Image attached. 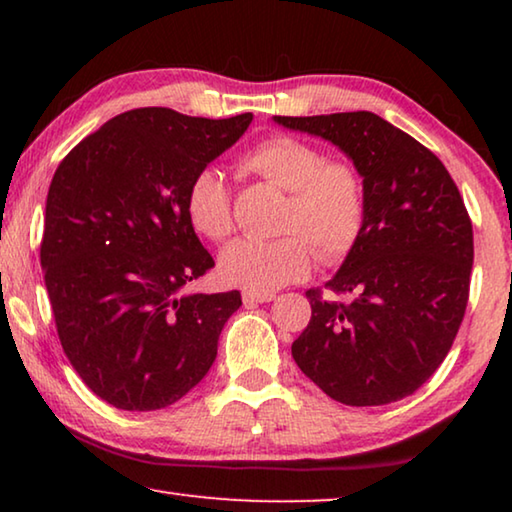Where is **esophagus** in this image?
I'll return each mask as SVG.
<instances>
[{
  "mask_svg": "<svg viewBox=\"0 0 512 512\" xmlns=\"http://www.w3.org/2000/svg\"><path fill=\"white\" fill-rule=\"evenodd\" d=\"M244 302L246 305H257V302H271L275 298V293H259V291H250V289H244Z\"/></svg>",
  "mask_w": 512,
  "mask_h": 512,
  "instance_id": "34e87169",
  "label": "esophagus"
}]
</instances>
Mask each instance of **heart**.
Masks as SVG:
<instances>
[{
  "label": "heart",
  "mask_w": 512,
  "mask_h": 512,
  "mask_svg": "<svg viewBox=\"0 0 512 512\" xmlns=\"http://www.w3.org/2000/svg\"><path fill=\"white\" fill-rule=\"evenodd\" d=\"M241 167L289 192L273 241L239 239L223 250V280L250 291L268 293L307 277L314 264H334L350 253L366 223V183L352 162L329 160L320 146L296 135H271L241 158ZM194 230L223 241L235 230L230 187L223 173L203 167L189 180L185 196Z\"/></svg>",
  "instance_id": "1"
}]
</instances>
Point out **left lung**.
Instances as JSON below:
<instances>
[{
  "mask_svg": "<svg viewBox=\"0 0 512 512\" xmlns=\"http://www.w3.org/2000/svg\"><path fill=\"white\" fill-rule=\"evenodd\" d=\"M348 155L366 183L357 244L291 345L298 368L332 400L381 406L413 395L463 323L474 262L472 221L445 164L375 112L273 117Z\"/></svg>",
  "mask_w": 512,
  "mask_h": 512,
  "instance_id": "obj_1",
  "label": "left lung"
}]
</instances>
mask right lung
<instances>
[{
    "label": "right lung",
    "instance_id": "obj_1",
    "mask_svg": "<svg viewBox=\"0 0 512 512\" xmlns=\"http://www.w3.org/2000/svg\"><path fill=\"white\" fill-rule=\"evenodd\" d=\"M250 121L128 110L58 164L40 244L58 339L85 386L121 411H158L192 391L241 307L239 291H183L214 266L185 196Z\"/></svg>",
    "mask_w": 512,
    "mask_h": 512
}]
</instances>
